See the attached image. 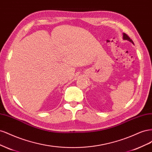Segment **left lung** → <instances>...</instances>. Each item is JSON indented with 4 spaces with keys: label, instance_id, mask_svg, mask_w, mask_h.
<instances>
[{
    "label": "left lung",
    "instance_id": "obj_1",
    "mask_svg": "<svg viewBox=\"0 0 152 152\" xmlns=\"http://www.w3.org/2000/svg\"><path fill=\"white\" fill-rule=\"evenodd\" d=\"M123 39H124V40H129V42H132L133 44H134V42H133V41L130 39L129 37V36H128L126 34H125V33H123Z\"/></svg>",
    "mask_w": 152,
    "mask_h": 152
}]
</instances>
